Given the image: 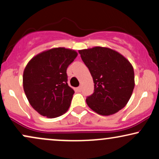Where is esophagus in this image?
<instances>
[{
    "label": "esophagus",
    "instance_id": "1",
    "mask_svg": "<svg viewBox=\"0 0 159 159\" xmlns=\"http://www.w3.org/2000/svg\"><path fill=\"white\" fill-rule=\"evenodd\" d=\"M77 91H78V92H81V87H78L77 88Z\"/></svg>",
    "mask_w": 159,
    "mask_h": 159
}]
</instances>
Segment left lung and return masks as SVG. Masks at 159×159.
Here are the masks:
<instances>
[{
	"label": "left lung",
	"mask_w": 159,
	"mask_h": 159,
	"mask_svg": "<svg viewBox=\"0 0 159 159\" xmlns=\"http://www.w3.org/2000/svg\"><path fill=\"white\" fill-rule=\"evenodd\" d=\"M78 52L93 79L94 93L87 96V105L103 116L123 108L134 87V69L130 62L119 52L105 47Z\"/></svg>",
	"instance_id": "8db88e82"
}]
</instances>
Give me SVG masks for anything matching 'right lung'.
Segmentation results:
<instances>
[{
	"mask_svg": "<svg viewBox=\"0 0 159 159\" xmlns=\"http://www.w3.org/2000/svg\"><path fill=\"white\" fill-rule=\"evenodd\" d=\"M78 53L54 48L36 55L23 73V87L34 110L48 118L61 116L68 111L75 91L68 85L67 67Z\"/></svg>",
	"mask_w": 159,
	"mask_h": 159,
	"instance_id": "1",
	"label": "right lung"
}]
</instances>
